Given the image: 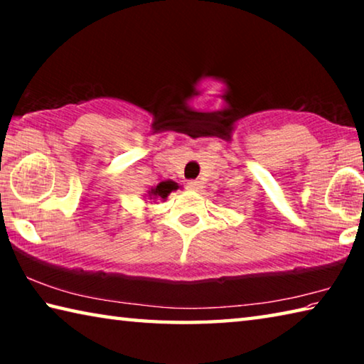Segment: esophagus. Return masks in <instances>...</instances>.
I'll use <instances>...</instances> for the list:
<instances>
[{
    "mask_svg": "<svg viewBox=\"0 0 364 364\" xmlns=\"http://www.w3.org/2000/svg\"><path fill=\"white\" fill-rule=\"evenodd\" d=\"M186 188L191 189V191H199L200 189V181L197 180H191L186 183Z\"/></svg>",
    "mask_w": 364,
    "mask_h": 364,
    "instance_id": "esophagus-1",
    "label": "esophagus"
}]
</instances>
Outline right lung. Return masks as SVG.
Returning <instances> with one entry per match:
<instances>
[{"label": "right lung", "mask_w": 364, "mask_h": 364, "mask_svg": "<svg viewBox=\"0 0 364 364\" xmlns=\"http://www.w3.org/2000/svg\"><path fill=\"white\" fill-rule=\"evenodd\" d=\"M176 188H178L176 183H173V181H164V183H160L157 188L152 189V196L154 197H160V199H165V197H167L171 193V191L176 189Z\"/></svg>", "instance_id": "1"}]
</instances>
